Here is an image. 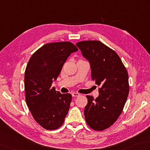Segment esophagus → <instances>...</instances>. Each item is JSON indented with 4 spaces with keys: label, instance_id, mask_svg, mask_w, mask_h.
Segmentation results:
<instances>
[{
    "label": "esophagus",
    "instance_id": "obj_1",
    "mask_svg": "<svg viewBox=\"0 0 150 150\" xmlns=\"http://www.w3.org/2000/svg\"><path fill=\"white\" fill-rule=\"evenodd\" d=\"M79 96H80V94L78 93H76V92H73L72 93V96L73 97H79Z\"/></svg>",
    "mask_w": 150,
    "mask_h": 150
}]
</instances>
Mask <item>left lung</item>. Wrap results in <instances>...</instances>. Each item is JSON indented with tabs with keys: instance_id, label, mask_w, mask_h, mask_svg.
<instances>
[{
	"instance_id": "obj_1",
	"label": "left lung",
	"mask_w": 150,
	"mask_h": 150,
	"mask_svg": "<svg viewBox=\"0 0 150 150\" xmlns=\"http://www.w3.org/2000/svg\"><path fill=\"white\" fill-rule=\"evenodd\" d=\"M76 45L89 61L92 79L101 86L96 99L86 96L84 118L92 129L103 131L116 121L124 109L129 91L127 69L118 54L99 41H83Z\"/></svg>"
}]
</instances>
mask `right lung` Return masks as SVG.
Masks as SVG:
<instances>
[{
  "instance_id": "right-lung-1",
  "label": "right lung",
  "mask_w": 150,
  "mask_h": 150,
  "mask_svg": "<svg viewBox=\"0 0 150 150\" xmlns=\"http://www.w3.org/2000/svg\"><path fill=\"white\" fill-rule=\"evenodd\" d=\"M78 51L69 42L47 43L32 55L25 72L26 105L34 119L47 130L63 124L72 96L60 93L52 87L67 58Z\"/></svg>"
}]
</instances>
